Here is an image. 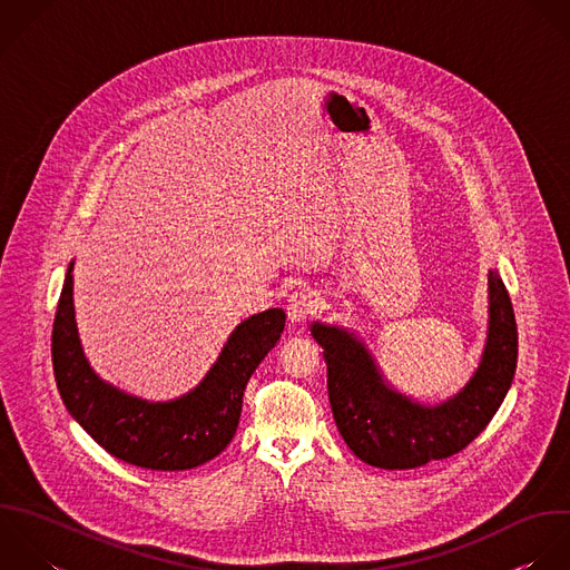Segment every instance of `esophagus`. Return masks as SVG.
I'll return each mask as SVG.
<instances>
[{
	"label": "esophagus",
	"instance_id": "obj_1",
	"mask_svg": "<svg viewBox=\"0 0 570 570\" xmlns=\"http://www.w3.org/2000/svg\"><path fill=\"white\" fill-rule=\"evenodd\" d=\"M317 308H320V297L308 288H299L291 295L286 313H288V320L293 324H299V322L308 320L311 315H315Z\"/></svg>",
	"mask_w": 570,
	"mask_h": 570
}]
</instances>
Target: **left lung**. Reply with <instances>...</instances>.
<instances>
[{
	"label": "left lung",
	"mask_w": 570,
	"mask_h": 570,
	"mask_svg": "<svg viewBox=\"0 0 570 570\" xmlns=\"http://www.w3.org/2000/svg\"><path fill=\"white\" fill-rule=\"evenodd\" d=\"M324 348L328 400L348 449L366 464L404 471L464 451L502 406L518 368V324L509 291L489 273V337L471 382L451 400L424 406L382 377L366 346L348 331L315 322Z\"/></svg>",
	"instance_id": "left-lung-1"
}]
</instances>
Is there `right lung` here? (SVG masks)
Here are the masks:
<instances>
[{"instance_id":"obj_1","label":"right lung","mask_w":570,"mask_h":570,"mask_svg":"<svg viewBox=\"0 0 570 570\" xmlns=\"http://www.w3.org/2000/svg\"><path fill=\"white\" fill-rule=\"evenodd\" d=\"M284 324L282 308L244 320L190 393L170 402H148L115 389L90 368L77 335L70 262L52 322L57 391L79 426L112 458L150 471L195 469L230 444L246 384L279 342Z\"/></svg>"}]
</instances>
